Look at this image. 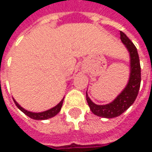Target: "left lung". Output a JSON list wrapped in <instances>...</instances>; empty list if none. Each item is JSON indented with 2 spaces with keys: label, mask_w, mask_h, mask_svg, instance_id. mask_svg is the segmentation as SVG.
<instances>
[{
  "label": "left lung",
  "mask_w": 152,
  "mask_h": 152,
  "mask_svg": "<svg viewBox=\"0 0 152 152\" xmlns=\"http://www.w3.org/2000/svg\"><path fill=\"white\" fill-rule=\"evenodd\" d=\"M120 35L122 42L125 45L130 54V77L126 88L114 99V101L106 105L95 104L91 101L86 93L87 102L91 111L94 114L102 118H116L128 109L137 97L141 85V65L137 50L130 39L123 32L120 31Z\"/></svg>",
  "instance_id": "obj_1"
}]
</instances>
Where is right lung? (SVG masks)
I'll return each instance as SVG.
<instances>
[{
    "instance_id": "add662e5",
    "label": "right lung",
    "mask_w": 152,
    "mask_h": 152,
    "mask_svg": "<svg viewBox=\"0 0 152 152\" xmlns=\"http://www.w3.org/2000/svg\"><path fill=\"white\" fill-rule=\"evenodd\" d=\"M13 100H14L15 105L17 106L19 109L20 110L21 112H23L26 115H27L28 117H30V118L34 119V120H45V119H49V118L54 117L55 115H57L59 113V111H60L61 107H62L63 102H64V98H63L58 104H57L56 106L52 107V108H50V109L45 111V112H42V113H32V112H30V111H27V110L24 109L22 107L19 105L15 99H13Z\"/></svg>"
}]
</instances>
